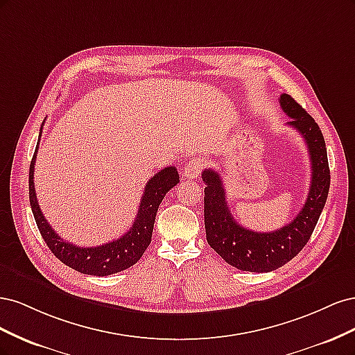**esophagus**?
<instances>
[{
  "label": "esophagus",
  "instance_id": "obj_1",
  "mask_svg": "<svg viewBox=\"0 0 355 355\" xmlns=\"http://www.w3.org/2000/svg\"><path fill=\"white\" fill-rule=\"evenodd\" d=\"M202 170V159L201 158H191L184 167V178L187 179H197Z\"/></svg>",
  "mask_w": 355,
  "mask_h": 355
}]
</instances>
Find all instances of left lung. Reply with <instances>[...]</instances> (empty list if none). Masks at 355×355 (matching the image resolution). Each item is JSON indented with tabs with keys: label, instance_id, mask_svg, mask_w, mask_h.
Instances as JSON below:
<instances>
[{
	"label": "left lung",
	"instance_id": "obj_1",
	"mask_svg": "<svg viewBox=\"0 0 355 355\" xmlns=\"http://www.w3.org/2000/svg\"><path fill=\"white\" fill-rule=\"evenodd\" d=\"M280 106L290 116V127L302 135L311 159V187L304 207L283 228L271 232L247 230L232 218L220 175L214 168L201 173L204 188V225L211 249L241 271L270 272L283 266L304 249L311 239L327 200L330 170L323 133L292 96L283 93Z\"/></svg>",
	"mask_w": 355,
	"mask_h": 355
}]
</instances>
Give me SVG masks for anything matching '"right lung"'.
<instances>
[{"instance_id":"add662e5","label":"right lung","mask_w":355,"mask_h":355,"mask_svg":"<svg viewBox=\"0 0 355 355\" xmlns=\"http://www.w3.org/2000/svg\"><path fill=\"white\" fill-rule=\"evenodd\" d=\"M37 153L38 144L29 166V202L32 213H34L37 227L41 232V237L44 239L53 254H55L59 261L72 268V270L87 275L105 277L124 271L127 268L133 266L139 259H141L146 250V247L151 243L158 206L161 201H163L167 192L179 184L178 168L173 166L164 167L149 179L145 187L141 204H139L137 216L132 225V228L128 230L123 237L98 247H80L60 239L55 232V230L50 227V223L46 220V218L42 216L34 185V167Z\"/></svg>"}]
</instances>
